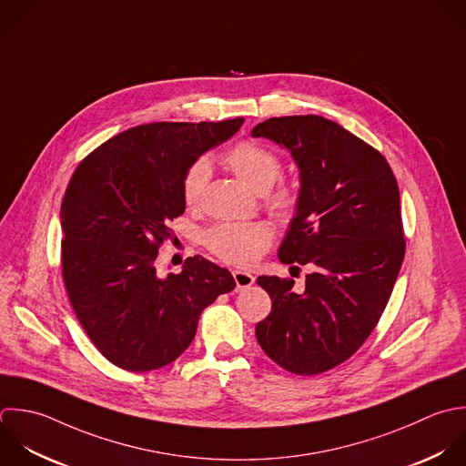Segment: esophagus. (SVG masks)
Instances as JSON below:
<instances>
[{
    "label": "esophagus",
    "mask_w": 466,
    "mask_h": 466,
    "mask_svg": "<svg viewBox=\"0 0 466 466\" xmlns=\"http://www.w3.org/2000/svg\"><path fill=\"white\" fill-rule=\"evenodd\" d=\"M234 276V281H236V290H243V289H248L252 283H254V276L250 272H245V270H234L232 272Z\"/></svg>",
    "instance_id": "esophagus-1"
}]
</instances>
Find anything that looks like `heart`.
<instances>
[{
	"label": "heart",
	"instance_id": "1",
	"mask_svg": "<svg viewBox=\"0 0 466 466\" xmlns=\"http://www.w3.org/2000/svg\"><path fill=\"white\" fill-rule=\"evenodd\" d=\"M225 161L250 188L258 192L268 190L278 181L283 168L276 152L252 139H243L232 145L225 152ZM210 174L212 165L208 157H198L188 165L181 181L185 205L194 207L199 201ZM267 203L276 214L290 216L298 207V194L294 188L281 185L267 196ZM270 241V228L258 221L221 223L205 234V245L208 250L219 259L238 267L252 265L268 248Z\"/></svg>",
	"mask_w": 466,
	"mask_h": 466
}]
</instances>
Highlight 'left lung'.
<instances>
[{"mask_svg": "<svg viewBox=\"0 0 466 466\" xmlns=\"http://www.w3.org/2000/svg\"><path fill=\"white\" fill-rule=\"evenodd\" d=\"M252 136L285 147L299 168L278 256L312 268L299 294L292 279H256L272 299L256 338L281 369L321 374L356 354L390 299L405 258L398 181L381 152L321 116L270 117Z\"/></svg>", "mask_w": 466, "mask_h": 466, "instance_id": "8db88e82", "label": "left lung"}]
</instances>
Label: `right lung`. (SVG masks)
Listing matches in <instances>:
<instances>
[{
    "label": "right lung",
    "mask_w": 466,
    "mask_h": 466,
    "mask_svg": "<svg viewBox=\"0 0 466 466\" xmlns=\"http://www.w3.org/2000/svg\"><path fill=\"white\" fill-rule=\"evenodd\" d=\"M243 121L132 127L74 170L61 203L63 281L77 321L112 365L148 372L172 363L201 312L234 290L232 274L201 256L167 278L156 267L168 223L185 212V170Z\"/></svg>",
    "instance_id": "right-lung-1"
}]
</instances>
